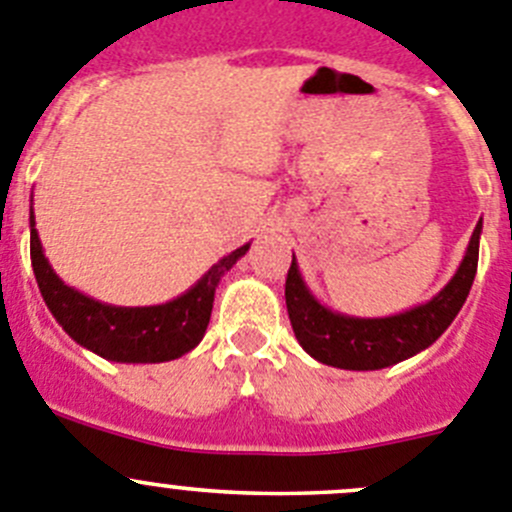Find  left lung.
I'll use <instances>...</instances> for the list:
<instances>
[{"mask_svg": "<svg viewBox=\"0 0 512 512\" xmlns=\"http://www.w3.org/2000/svg\"><path fill=\"white\" fill-rule=\"evenodd\" d=\"M480 234L482 219L457 272L432 300L386 318H356L323 305L305 285L293 255L285 280V305L295 338L315 361L348 371H379L417 356L450 328L465 305L477 272Z\"/></svg>", "mask_w": 512, "mask_h": 512, "instance_id": "obj_1", "label": "left lung"}]
</instances>
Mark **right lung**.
Segmentation results:
<instances>
[{
	"instance_id": "add662e5",
	"label": "right lung",
	"mask_w": 512,
	"mask_h": 512,
	"mask_svg": "<svg viewBox=\"0 0 512 512\" xmlns=\"http://www.w3.org/2000/svg\"><path fill=\"white\" fill-rule=\"evenodd\" d=\"M250 250V242L224 255L179 298L161 305L123 308L70 288L52 270L30 209V257L45 305L75 343L116 364H161L199 346L209 326L214 290L224 272Z\"/></svg>"
}]
</instances>
